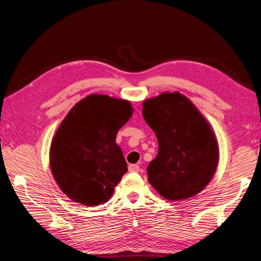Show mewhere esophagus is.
I'll list each match as a JSON object with an SVG mask.
<instances>
[{
  "label": "esophagus",
  "instance_id": "esophagus-1",
  "mask_svg": "<svg viewBox=\"0 0 261 261\" xmlns=\"http://www.w3.org/2000/svg\"><path fill=\"white\" fill-rule=\"evenodd\" d=\"M128 169H129V172H139L140 171V167L138 165H130Z\"/></svg>",
  "mask_w": 261,
  "mask_h": 261
}]
</instances>
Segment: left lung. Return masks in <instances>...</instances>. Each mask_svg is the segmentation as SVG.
I'll return each instance as SVG.
<instances>
[{"mask_svg": "<svg viewBox=\"0 0 261 261\" xmlns=\"http://www.w3.org/2000/svg\"><path fill=\"white\" fill-rule=\"evenodd\" d=\"M143 117L159 150L147 167L148 181L171 201L196 196L213 177L219 150L211 125L189 99L163 92L143 102Z\"/></svg>", "mask_w": 261, "mask_h": 261, "instance_id": "1", "label": "left lung"}]
</instances>
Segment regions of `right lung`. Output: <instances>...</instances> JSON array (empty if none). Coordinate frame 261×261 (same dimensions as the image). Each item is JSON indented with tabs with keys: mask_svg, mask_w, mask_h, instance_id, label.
<instances>
[{
	"mask_svg": "<svg viewBox=\"0 0 261 261\" xmlns=\"http://www.w3.org/2000/svg\"><path fill=\"white\" fill-rule=\"evenodd\" d=\"M132 115L130 102L91 94L76 103L53 139L49 161L58 186L86 206L105 203L128 171L116 136Z\"/></svg>",
	"mask_w": 261,
	"mask_h": 261,
	"instance_id": "right-lung-1",
	"label": "right lung"
}]
</instances>
